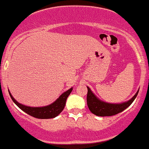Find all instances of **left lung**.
I'll return each instance as SVG.
<instances>
[{"label": "left lung", "instance_id": "left-lung-1", "mask_svg": "<svg viewBox=\"0 0 149 149\" xmlns=\"http://www.w3.org/2000/svg\"><path fill=\"white\" fill-rule=\"evenodd\" d=\"M87 88H88V93H87L86 101L88 109L93 114L101 117L112 116L123 112L133 103L139 94V90H138L136 94L128 101L120 104H112L100 100L96 97L95 94H93L88 86Z\"/></svg>", "mask_w": 149, "mask_h": 149}]
</instances>
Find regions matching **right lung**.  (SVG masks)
I'll return each instance as SVG.
<instances>
[{"label": "right lung", "instance_id": "right-lung-1", "mask_svg": "<svg viewBox=\"0 0 149 149\" xmlns=\"http://www.w3.org/2000/svg\"><path fill=\"white\" fill-rule=\"evenodd\" d=\"M72 90H73V88H70V89L63 93L60 96L59 98L57 99L53 103L50 104L47 106L41 107H31L22 104L18 102L13 98L9 91H8V92H9V95L13 102L16 104L22 110L27 113L28 115H31L34 118H39V119H49V118H55L62 112L63 109L65 107L66 100L72 91Z\"/></svg>", "mask_w": 149, "mask_h": 149}]
</instances>
